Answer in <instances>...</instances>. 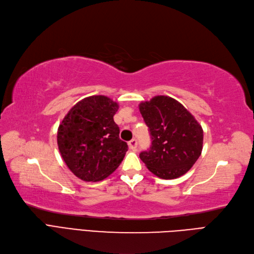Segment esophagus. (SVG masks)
Here are the masks:
<instances>
[{
    "label": "esophagus",
    "mask_w": 254,
    "mask_h": 254,
    "mask_svg": "<svg viewBox=\"0 0 254 254\" xmlns=\"http://www.w3.org/2000/svg\"><path fill=\"white\" fill-rule=\"evenodd\" d=\"M128 145H129V148H130V149L135 150V149H136V147H137V141H136L135 138L131 139V141L128 143Z\"/></svg>",
    "instance_id": "esophagus-1"
}]
</instances>
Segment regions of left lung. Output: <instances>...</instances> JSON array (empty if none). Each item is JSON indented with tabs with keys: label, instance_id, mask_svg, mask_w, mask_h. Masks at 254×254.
I'll list each match as a JSON object with an SVG mask.
<instances>
[{
	"label": "left lung",
	"instance_id": "8db88e82",
	"mask_svg": "<svg viewBox=\"0 0 254 254\" xmlns=\"http://www.w3.org/2000/svg\"><path fill=\"white\" fill-rule=\"evenodd\" d=\"M149 128L151 146L139 153L146 167L156 177H182L197 161L203 149V129L183 105L170 97L156 95L139 104Z\"/></svg>",
	"mask_w": 254,
	"mask_h": 254
}]
</instances>
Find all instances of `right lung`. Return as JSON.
<instances>
[{
	"mask_svg": "<svg viewBox=\"0 0 254 254\" xmlns=\"http://www.w3.org/2000/svg\"><path fill=\"white\" fill-rule=\"evenodd\" d=\"M117 102L92 95L77 102L58 129V146L67 167L85 182L106 179L123 161L128 145L113 121Z\"/></svg>",
	"mask_w": 254,
	"mask_h": 254,
	"instance_id": "add662e5",
	"label": "right lung"
}]
</instances>
